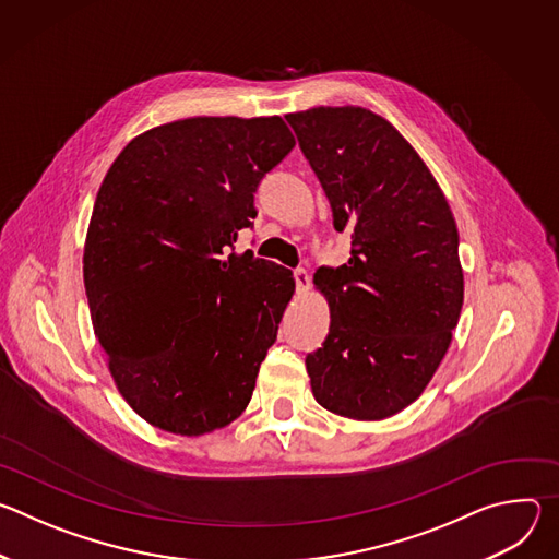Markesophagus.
<instances>
[{"label":"esophagus","mask_w":559,"mask_h":559,"mask_svg":"<svg viewBox=\"0 0 559 559\" xmlns=\"http://www.w3.org/2000/svg\"><path fill=\"white\" fill-rule=\"evenodd\" d=\"M294 281H296V289H298L300 294H305V292L309 289V285H311V281H309V274H307L302 267L294 272Z\"/></svg>","instance_id":"obj_1"}]
</instances>
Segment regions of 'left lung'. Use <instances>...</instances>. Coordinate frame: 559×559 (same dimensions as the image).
Here are the masks:
<instances>
[{"mask_svg":"<svg viewBox=\"0 0 559 559\" xmlns=\"http://www.w3.org/2000/svg\"><path fill=\"white\" fill-rule=\"evenodd\" d=\"M321 181L352 259L318 270L330 334L305 358L318 405L352 420L409 407L457 325L464 276L451 207L412 143L367 108L285 115Z\"/></svg>","mask_w":559,"mask_h":559,"instance_id":"1","label":"left lung"}]
</instances>
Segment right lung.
<instances>
[{
	"mask_svg": "<svg viewBox=\"0 0 559 559\" xmlns=\"http://www.w3.org/2000/svg\"><path fill=\"white\" fill-rule=\"evenodd\" d=\"M294 143L281 117H192L134 136L110 166L84 283L110 376L152 427L203 436L250 405L296 283L231 248Z\"/></svg>",
	"mask_w": 559,
	"mask_h": 559,
	"instance_id": "obj_1",
	"label": "right lung"
}]
</instances>
